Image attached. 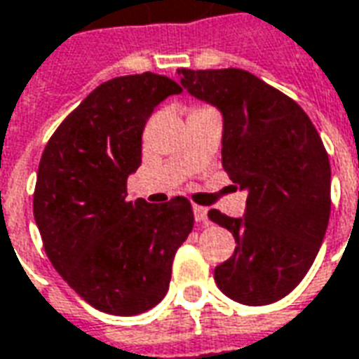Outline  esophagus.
Wrapping results in <instances>:
<instances>
[{
    "instance_id": "34e87169",
    "label": "esophagus",
    "mask_w": 359,
    "mask_h": 359,
    "mask_svg": "<svg viewBox=\"0 0 359 359\" xmlns=\"http://www.w3.org/2000/svg\"><path fill=\"white\" fill-rule=\"evenodd\" d=\"M192 210H194L196 223H200V225L208 223V210H205V208H202V205H194Z\"/></svg>"
}]
</instances>
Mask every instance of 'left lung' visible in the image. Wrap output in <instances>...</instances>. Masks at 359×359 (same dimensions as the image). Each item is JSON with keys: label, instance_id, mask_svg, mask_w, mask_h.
I'll return each mask as SVG.
<instances>
[{"label": "left lung", "instance_id": "1", "mask_svg": "<svg viewBox=\"0 0 359 359\" xmlns=\"http://www.w3.org/2000/svg\"><path fill=\"white\" fill-rule=\"evenodd\" d=\"M180 84L223 117L221 156L246 192L242 217L211 210L236 241L215 267L231 300L267 306L294 290L321 248L331 213V165L300 105L248 71L182 69Z\"/></svg>", "mask_w": 359, "mask_h": 359}]
</instances>
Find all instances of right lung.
<instances>
[{"instance_id": "obj_1", "label": "right lung", "mask_w": 359, "mask_h": 359, "mask_svg": "<svg viewBox=\"0 0 359 359\" xmlns=\"http://www.w3.org/2000/svg\"><path fill=\"white\" fill-rule=\"evenodd\" d=\"M182 88L154 73L100 84L43 149L34 219L51 265L74 292L111 316L163 300L172 257L194 226L187 198L126 202L142 163V133L159 103Z\"/></svg>"}]
</instances>
